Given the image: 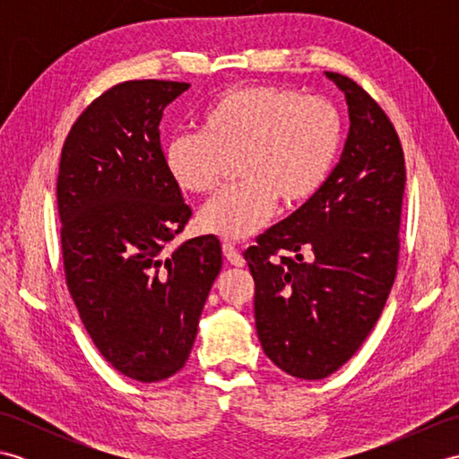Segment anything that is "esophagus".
<instances>
[{
	"mask_svg": "<svg viewBox=\"0 0 459 459\" xmlns=\"http://www.w3.org/2000/svg\"><path fill=\"white\" fill-rule=\"evenodd\" d=\"M222 255L232 266H245V258H242L240 252L232 245H229V242H224L222 245Z\"/></svg>",
	"mask_w": 459,
	"mask_h": 459,
	"instance_id": "esophagus-1",
	"label": "esophagus"
}]
</instances>
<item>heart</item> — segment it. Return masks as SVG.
<instances>
[{
    "label": "heart",
    "instance_id": "obj_1",
    "mask_svg": "<svg viewBox=\"0 0 459 459\" xmlns=\"http://www.w3.org/2000/svg\"><path fill=\"white\" fill-rule=\"evenodd\" d=\"M199 126V134H175L163 143V168L179 191L203 195L237 160L242 181L214 195L197 217L204 232L224 240L256 235L278 201L296 207L314 197L333 169L343 134L333 102L274 84L219 94Z\"/></svg>",
    "mask_w": 459,
    "mask_h": 459
}]
</instances>
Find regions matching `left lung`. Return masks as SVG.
<instances>
[{
  "instance_id": "8db88e82",
  "label": "left lung",
  "mask_w": 459,
  "mask_h": 459,
  "mask_svg": "<svg viewBox=\"0 0 459 459\" xmlns=\"http://www.w3.org/2000/svg\"><path fill=\"white\" fill-rule=\"evenodd\" d=\"M325 76L349 106L341 160L314 197L245 252L262 349L306 380L335 373L375 327L396 276L406 183L403 145L385 110L355 81ZM301 249L312 252L309 263Z\"/></svg>"
}]
</instances>
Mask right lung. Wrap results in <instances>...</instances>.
<instances>
[{
  "label": "right lung",
  "instance_id": "add662e5",
  "mask_svg": "<svg viewBox=\"0 0 459 459\" xmlns=\"http://www.w3.org/2000/svg\"><path fill=\"white\" fill-rule=\"evenodd\" d=\"M189 86H112L73 124L58 165L68 291L102 357L140 383L169 378L189 359L222 266L212 235L171 247L191 209L165 173L160 122Z\"/></svg>",
  "mask_w": 459,
  "mask_h": 459
}]
</instances>
